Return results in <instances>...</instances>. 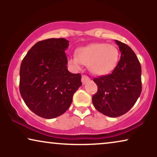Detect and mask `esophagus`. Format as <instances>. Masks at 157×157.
Returning <instances> with one entry per match:
<instances>
[{
  "instance_id": "1",
  "label": "esophagus",
  "mask_w": 157,
  "mask_h": 157,
  "mask_svg": "<svg viewBox=\"0 0 157 157\" xmlns=\"http://www.w3.org/2000/svg\"><path fill=\"white\" fill-rule=\"evenodd\" d=\"M89 81H90V78L89 76H86V75H83L82 78H81V81H82L83 84H85L86 83L89 82Z\"/></svg>"
}]
</instances>
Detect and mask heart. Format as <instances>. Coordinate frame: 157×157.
I'll use <instances>...</instances> for the list:
<instances>
[{
	"label": "heart",
	"instance_id": "heart-1",
	"mask_svg": "<svg viewBox=\"0 0 157 157\" xmlns=\"http://www.w3.org/2000/svg\"><path fill=\"white\" fill-rule=\"evenodd\" d=\"M119 59L117 46L104 43L91 44L76 51V56H71L68 63L75 68H80L82 64L95 75L108 74L114 69Z\"/></svg>",
	"mask_w": 157,
	"mask_h": 157
}]
</instances>
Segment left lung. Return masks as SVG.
<instances>
[{
  "mask_svg": "<svg viewBox=\"0 0 157 157\" xmlns=\"http://www.w3.org/2000/svg\"><path fill=\"white\" fill-rule=\"evenodd\" d=\"M120 61L111 74L94 78L98 91L92 97L96 109L109 117L124 114L135 104L141 92V67L128 45L115 40Z\"/></svg>",
  "mask_w": 157,
  "mask_h": 157,
  "instance_id": "left-lung-1",
  "label": "left lung"
}]
</instances>
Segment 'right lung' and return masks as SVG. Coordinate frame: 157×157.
I'll return each mask as SVG.
<instances>
[{
	"mask_svg": "<svg viewBox=\"0 0 157 157\" xmlns=\"http://www.w3.org/2000/svg\"><path fill=\"white\" fill-rule=\"evenodd\" d=\"M68 40L48 38L36 43L23 58L20 68L21 95L36 115L53 119L65 113L81 86L80 74L67 68Z\"/></svg>",
	"mask_w": 157,
	"mask_h": 157,
	"instance_id": "add662e5",
	"label": "right lung"
}]
</instances>
